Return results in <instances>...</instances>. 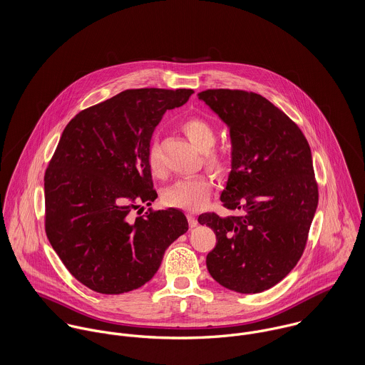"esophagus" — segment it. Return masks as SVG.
I'll return each instance as SVG.
<instances>
[{"instance_id": "esophagus-1", "label": "esophagus", "mask_w": 365, "mask_h": 365, "mask_svg": "<svg viewBox=\"0 0 365 365\" xmlns=\"http://www.w3.org/2000/svg\"><path fill=\"white\" fill-rule=\"evenodd\" d=\"M187 217H188V223H190V227H195L198 225V220L195 217V215L192 212H188L187 213Z\"/></svg>"}]
</instances>
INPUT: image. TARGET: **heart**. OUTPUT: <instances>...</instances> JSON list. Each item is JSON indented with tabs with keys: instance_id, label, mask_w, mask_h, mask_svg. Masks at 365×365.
I'll return each instance as SVG.
<instances>
[{
	"instance_id": "1",
	"label": "heart",
	"mask_w": 365,
	"mask_h": 365,
	"mask_svg": "<svg viewBox=\"0 0 365 365\" xmlns=\"http://www.w3.org/2000/svg\"><path fill=\"white\" fill-rule=\"evenodd\" d=\"M181 130L188 138V140L201 152L205 153V164L215 173H222L225 170V161L216 153L210 152L216 143V132L208 120L202 118H188L181 123ZM148 164L153 175L161 177L163 167L155 149L149 150ZM210 195V182L204 175H195L190 178H182L168 187L164 192V202L175 208H201Z\"/></svg>"
}]
</instances>
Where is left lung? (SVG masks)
I'll list each match as a JSON object with an SVG mask.
<instances>
[{
	"mask_svg": "<svg viewBox=\"0 0 365 365\" xmlns=\"http://www.w3.org/2000/svg\"><path fill=\"white\" fill-rule=\"evenodd\" d=\"M198 98L227 126L230 173L220 201L243 216L202 213L216 235L207 256L212 278L240 294H259L301 259L319 194L312 153L301 129L267 98L240 90H207Z\"/></svg>",
	"mask_w": 365,
	"mask_h": 365,
	"instance_id": "left-lung-1",
	"label": "left lung"
}]
</instances>
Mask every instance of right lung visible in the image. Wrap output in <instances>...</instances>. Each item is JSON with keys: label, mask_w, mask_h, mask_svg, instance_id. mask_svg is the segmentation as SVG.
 <instances>
[{"label": "right lung", "mask_w": 365, "mask_h": 365, "mask_svg": "<svg viewBox=\"0 0 365 365\" xmlns=\"http://www.w3.org/2000/svg\"><path fill=\"white\" fill-rule=\"evenodd\" d=\"M192 90H126L77 113L64 128L45 174L46 235L71 275L118 295L156 274L164 252L188 230L181 209L130 212L157 198L148 164L167 109Z\"/></svg>", "instance_id": "obj_1"}]
</instances>
